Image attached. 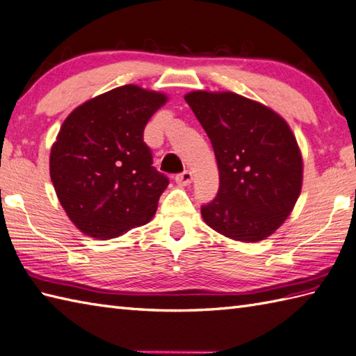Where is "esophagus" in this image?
Masks as SVG:
<instances>
[{"label":"esophagus","instance_id":"obj_1","mask_svg":"<svg viewBox=\"0 0 356 356\" xmlns=\"http://www.w3.org/2000/svg\"><path fill=\"white\" fill-rule=\"evenodd\" d=\"M192 179H193V175H192V172H188V170H184L183 173H178V175L175 177L177 184H179V186H188L192 183Z\"/></svg>","mask_w":356,"mask_h":356}]
</instances>
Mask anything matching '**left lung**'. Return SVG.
Instances as JSON below:
<instances>
[{
    "mask_svg": "<svg viewBox=\"0 0 356 356\" xmlns=\"http://www.w3.org/2000/svg\"><path fill=\"white\" fill-rule=\"evenodd\" d=\"M219 169L205 224L227 238L259 242L285 222L302 191L303 161L288 123L273 109L230 91L186 94Z\"/></svg>",
    "mask_w": 356,
    "mask_h": 356,
    "instance_id": "1",
    "label": "left lung"
}]
</instances>
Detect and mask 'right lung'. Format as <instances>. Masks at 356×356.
<instances>
[{
  "label": "right lung",
  "instance_id": "obj_1",
  "mask_svg": "<svg viewBox=\"0 0 356 356\" xmlns=\"http://www.w3.org/2000/svg\"><path fill=\"white\" fill-rule=\"evenodd\" d=\"M165 100L161 92L123 85L85 102L62 123L50 177L82 233L111 239L154 218L169 178L152 165L143 132Z\"/></svg>",
  "mask_w": 356,
  "mask_h": 356
}]
</instances>
